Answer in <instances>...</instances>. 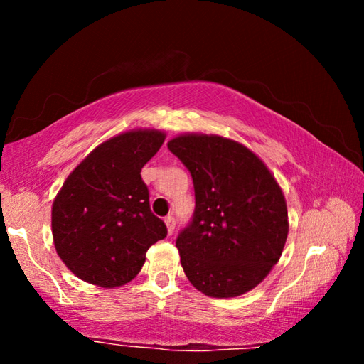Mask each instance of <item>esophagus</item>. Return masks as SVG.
I'll return each instance as SVG.
<instances>
[{
  "label": "esophagus",
  "instance_id": "1",
  "mask_svg": "<svg viewBox=\"0 0 364 364\" xmlns=\"http://www.w3.org/2000/svg\"><path fill=\"white\" fill-rule=\"evenodd\" d=\"M165 225H167V231H168V234H171L175 231V218L171 217V215H168V217H165Z\"/></svg>",
  "mask_w": 364,
  "mask_h": 364
}]
</instances>
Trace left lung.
<instances>
[{"mask_svg":"<svg viewBox=\"0 0 364 364\" xmlns=\"http://www.w3.org/2000/svg\"><path fill=\"white\" fill-rule=\"evenodd\" d=\"M167 146L194 183V217L176 239L184 274L208 297L252 291L279 262L289 232L274 175L249 147L218 134L184 133Z\"/></svg>","mask_w":364,"mask_h":364,"instance_id":"left-lung-1","label":"left lung"}]
</instances>
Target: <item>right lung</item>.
Returning <instances> with one entry per match:
<instances>
[{"mask_svg":"<svg viewBox=\"0 0 364 364\" xmlns=\"http://www.w3.org/2000/svg\"><path fill=\"white\" fill-rule=\"evenodd\" d=\"M165 133L136 128L95 147L54 197L53 241L77 278L112 289L130 282L143 268L146 252L167 236L151 212L141 168L156 156Z\"/></svg>","mask_w":364,"mask_h":364,"instance_id":"right-lung-1","label":"right lung"}]
</instances>
